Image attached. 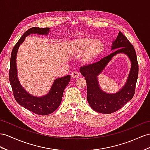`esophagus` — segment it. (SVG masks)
Returning <instances> with one entry per match:
<instances>
[{
  "mask_svg": "<svg viewBox=\"0 0 150 150\" xmlns=\"http://www.w3.org/2000/svg\"><path fill=\"white\" fill-rule=\"evenodd\" d=\"M80 75V74L77 71H74L71 74V77L72 79H76L78 78Z\"/></svg>",
  "mask_w": 150,
  "mask_h": 150,
  "instance_id": "obj_1",
  "label": "esophagus"
}]
</instances>
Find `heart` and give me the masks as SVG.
I'll return each mask as SVG.
<instances>
[{"label": "heart", "mask_w": 150, "mask_h": 150, "mask_svg": "<svg viewBox=\"0 0 150 150\" xmlns=\"http://www.w3.org/2000/svg\"><path fill=\"white\" fill-rule=\"evenodd\" d=\"M105 44L103 41L91 37H79L71 43V52L73 54L80 55L84 53L83 61L91 63L104 51Z\"/></svg>", "instance_id": "obj_1"}]
</instances>
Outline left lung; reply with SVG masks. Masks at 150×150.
<instances>
[{"label": "left lung", "instance_id": "8db88e82", "mask_svg": "<svg viewBox=\"0 0 150 150\" xmlns=\"http://www.w3.org/2000/svg\"><path fill=\"white\" fill-rule=\"evenodd\" d=\"M115 51L108 56L103 57L98 62L90 64L80 68L81 74L85 77L87 83V98L89 105L99 113L110 114L117 112L131 100L135 94L136 85L138 77L137 59L136 51L124 34L120 32L117 39L113 42L112 51ZM124 53L132 62V68L126 83L116 93L108 94L103 91L98 85L97 76L115 55Z\"/></svg>", "mask_w": 150, "mask_h": 150}]
</instances>
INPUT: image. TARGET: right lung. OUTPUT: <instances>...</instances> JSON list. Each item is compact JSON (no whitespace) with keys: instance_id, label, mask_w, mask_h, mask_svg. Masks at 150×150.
Instances as JSON below:
<instances>
[{"instance_id":"add662e5","label":"right lung","mask_w":150,"mask_h":150,"mask_svg":"<svg viewBox=\"0 0 150 150\" xmlns=\"http://www.w3.org/2000/svg\"><path fill=\"white\" fill-rule=\"evenodd\" d=\"M50 28L33 27L28 29L21 36L14 45L11 52L9 70V82L16 101L24 108L40 115H47L53 113L59 106L65 87L70 82V75L56 79L50 91L42 97H35L26 92L20 84L18 78L16 55L20 45L25 37L30 34L45 35L49 34Z\"/></svg>"}]
</instances>
